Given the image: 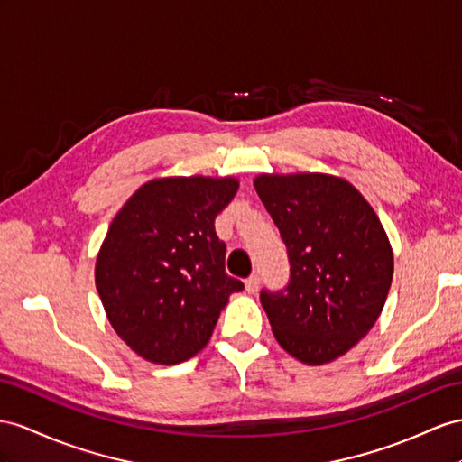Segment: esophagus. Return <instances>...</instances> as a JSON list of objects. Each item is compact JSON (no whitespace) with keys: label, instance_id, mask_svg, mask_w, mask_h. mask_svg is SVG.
I'll return each mask as SVG.
<instances>
[{"label":"esophagus","instance_id":"34e87169","mask_svg":"<svg viewBox=\"0 0 462 462\" xmlns=\"http://www.w3.org/2000/svg\"><path fill=\"white\" fill-rule=\"evenodd\" d=\"M245 291L250 294H255L259 291V275H252L245 279Z\"/></svg>","mask_w":462,"mask_h":462}]
</instances>
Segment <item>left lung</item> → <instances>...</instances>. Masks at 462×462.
Instances as JSON below:
<instances>
[{"mask_svg": "<svg viewBox=\"0 0 462 462\" xmlns=\"http://www.w3.org/2000/svg\"><path fill=\"white\" fill-rule=\"evenodd\" d=\"M255 191L287 245L291 279L262 304L279 346L306 365L347 353L383 312L394 273L388 236L349 181L262 173Z\"/></svg>", "mask_w": 462, "mask_h": 462, "instance_id": "8db88e82", "label": "left lung"}]
</instances>
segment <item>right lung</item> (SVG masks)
<instances>
[{
	"instance_id": "right-lung-1",
	"label": "right lung",
	"mask_w": 462,
	"mask_h": 462,
	"mask_svg": "<svg viewBox=\"0 0 462 462\" xmlns=\"http://www.w3.org/2000/svg\"><path fill=\"white\" fill-rule=\"evenodd\" d=\"M236 177H162L116 212L101 244L96 287L109 322L142 359L177 365L212 336L232 292L215 218L238 191Z\"/></svg>"
}]
</instances>
